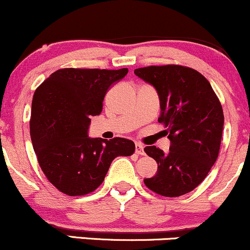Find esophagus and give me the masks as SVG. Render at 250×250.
I'll return each mask as SVG.
<instances>
[{
  "mask_svg": "<svg viewBox=\"0 0 250 250\" xmlns=\"http://www.w3.org/2000/svg\"><path fill=\"white\" fill-rule=\"evenodd\" d=\"M136 153L137 155H144V146H143L142 144H139V143H137L136 144Z\"/></svg>",
  "mask_w": 250,
  "mask_h": 250,
  "instance_id": "esophagus-1",
  "label": "esophagus"
}]
</instances>
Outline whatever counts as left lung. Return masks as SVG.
Returning a JSON list of instances; mask_svg holds the SVG:
<instances>
[{"instance_id":"1","label":"left lung","mask_w":250,"mask_h":250,"mask_svg":"<svg viewBox=\"0 0 250 250\" xmlns=\"http://www.w3.org/2000/svg\"><path fill=\"white\" fill-rule=\"evenodd\" d=\"M134 74L151 83L161 100L158 122L167 127L170 151L146 146L144 151L158 164L148 189L165 197L192 191L207 177L218 157L224 116L222 105L206 77L181 64L147 66Z\"/></svg>"}]
</instances>
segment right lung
Returning <instances> with one entry per match:
<instances>
[{
    "label": "right lung",
    "instance_id": "right-lung-1",
    "mask_svg": "<svg viewBox=\"0 0 250 250\" xmlns=\"http://www.w3.org/2000/svg\"><path fill=\"white\" fill-rule=\"evenodd\" d=\"M127 72L61 68L36 88L30 137L41 170L59 191L87 195L103 183L116 157L133 155L132 140L87 136L91 117L100 114L108 87Z\"/></svg>",
    "mask_w": 250,
    "mask_h": 250
}]
</instances>
